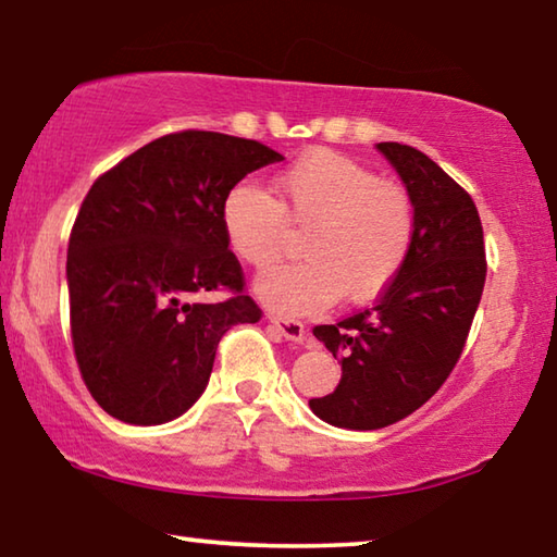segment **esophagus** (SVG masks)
Masks as SVG:
<instances>
[{
	"mask_svg": "<svg viewBox=\"0 0 557 557\" xmlns=\"http://www.w3.org/2000/svg\"><path fill=\"white\" fill-rule=\"evenodd\" d=\"M269 321H271V326L276 329V332L286 338V342H298V344L304 342L306 329H304L301 321L281 319V317H269Z\"/></svg>",
	"mask_w": 557,
	"mask_h": 557,
	"instance_id": "1",
	"label": "esophagus"
}]
</instances>
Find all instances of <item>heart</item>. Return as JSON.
Instances as JSON below:
<instances>
[{"mask_svg": "<svg viewBox=\"0 0 557 557\" xmlns=\"http://www.w3.org/2000/svg\"><path fill=\"white\" fill-rule=\"evenodd\" d=\"M286 221L304 228L306 261L256 281V294L288 317L334 304L369 301L397 278L414 240L412 198L379 181L367 165L334 150H309L276 178V198L256 183H236L221 203L225 244L265 271L278 261Z\"/></svg>", "mask_w": 557, "mask_h": 557, "instance_id": "1", "label": "heart"}]
</instances>
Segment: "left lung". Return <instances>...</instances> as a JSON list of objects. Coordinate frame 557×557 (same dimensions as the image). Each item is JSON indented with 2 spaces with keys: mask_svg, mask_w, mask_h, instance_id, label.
<instances>
[{
  "mask_svg": "<svg viewBox=\"0 0 557 557\" xmlns=\"http://www.w3.org/2000/svg\"><path fill=\"white\" fill-rule=\"evenodd\" d=\"M414 208V240L397 278L372 309L313 326L342 364L338 386L309 399L311 412L344 430H382L445 384L470 334L485 288V240L472 198L426 158L379 143Z\"/></svg>",
  "mask_w": 557,
  "mask_h": 557,
  "instance_id": "obj_1",
  "label": "left lung"
}]
</instances>
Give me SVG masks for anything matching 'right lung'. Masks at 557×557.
Listing matches in <instances>:
<instances>
[{"label":"right lung","instance_id":"1","mask_svg":"<svg viewBox=\"0 0 557 557\" xmlns=\"http://www.w3.org/2000/svg\"><path fill=\"white\" fill-rule=\"evenodd\" d=\"M278 160L256 140L185 131L92 183L67 248L70 326L87 389L110 417L178 419L206 392L221 336L261 319L225 244L221 203ZM208 290L232 296L206 302Z\"/></svg>","mask_w":557,"mask_h":557}]
</instances>
